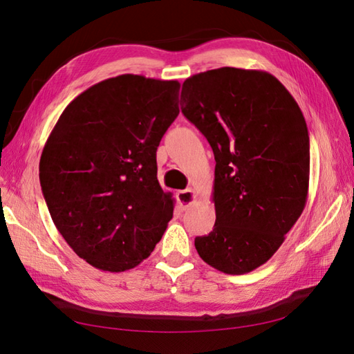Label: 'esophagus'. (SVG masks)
Listing matches in <instances>:
<instances>
[{"instance_id": "34e87169", "label": "esophagus", "mask_w": 354, "mask_h": 354, "mask_svg": "<svg viewBox=\"0 0 354 354\" xmlns=\"http://www.w3.org/2000/svg\"><path fill=\"white\" fill-rule=\"evenodd\" d=\"M176 198H178V203L180 206V209L185 211L196 202L197 196L192 188H187V189H183V192H178Z\"/></svg>"}]
</instances>
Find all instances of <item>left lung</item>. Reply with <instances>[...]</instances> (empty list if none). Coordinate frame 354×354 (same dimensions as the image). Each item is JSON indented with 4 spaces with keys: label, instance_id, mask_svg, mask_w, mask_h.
<instances>
[{
    "label": "left lung",
    "instance_id": "left-lung-1",
    "mask_svg": "<svg viewBox=\"0 0 354 354\" xmlns=\"http://www.w3.org/2000/svg\"><path fill=\"white\" fill-rule=\"evenodd\" d=\"M180 111L215 157L216 220L194 245L229 275L275 254L301 216L310 184V138L292 94L266 71L221 67L188 77Z\"/></svg>",
    "mask_w": 354,
    "mask_h": 354
}]
</instances>
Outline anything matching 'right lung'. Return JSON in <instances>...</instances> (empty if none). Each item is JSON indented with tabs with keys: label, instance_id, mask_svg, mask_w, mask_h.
I'll return each mask as SVG.
<instances>
[{
	"label": "right lung",
	"instance_id": "add662e5",
	"mask_svg": "<svg viewBox=\"0 0 354 354\" xmlns=\"http://www.w3.org/2000/svg\"><path fill=\"white\" fill-rule=\"evenodd\" d=\"M179 86L139 75L106 79L64 109L44 145V201L91 266H138L174 216V198L157 179V148L179 113Z\"/></svg>",
	"mask_w": 354,
	"mask_h": 354
}]
</instances>
